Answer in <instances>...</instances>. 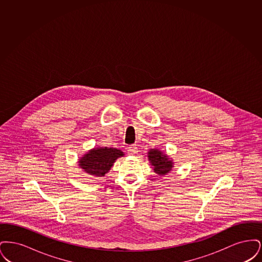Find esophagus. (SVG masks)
Returning <instances> with one entry per match:
<instances>
[{"label":"esophagus","instance_id":"34e87169","mask_svg":"<svg viewBox=\"0 0 262 262\" xmlns=\"http://www.w3.org/2000/svg\"><path fill=\"white\" fill-rule=\"evenodd\" d=\"M137 152H138V148L136 145H129L127 147V153L129 155H136V154H137Z\"/></svg>","mask_w":262,"mask_h":262}]
</instances>
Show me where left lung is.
Returning <instances> with one entry per match:
<instances>
[{
  "mask_svg": "<svg viewBox=\"0 0 262 262\" xmlns=\"http://www.w3.org/2000/svg\"><path fill=\"white\" fill-rule=\"evenodd\" d=\"M147 157L155 174L164 176L170 173L174 168L172 158H169V155L158 148L148 150Z\"/></svg>",
  "mask_w": 262,
  "mask_h": 262,
  "instance_id": "1",
  "label": "left lung"
}]
</instances>
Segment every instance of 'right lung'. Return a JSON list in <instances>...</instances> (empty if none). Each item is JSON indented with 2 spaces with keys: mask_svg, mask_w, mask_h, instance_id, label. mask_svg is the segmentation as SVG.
Instances as JSON below:
<instances>
[{
  "mask_svg": "<svg viewBox=\"0 0 262 262\" xmlns=\"http://www.w3.org/2000/svg\"><path fill=\"white\" fill-rule=\"evenodd\" d=\"M125 154L122 150L112 147H94L88 150L78 159V167L85 174L101 178L107 174L120 157Z\"/></svg>",
  "mask_w": 262,
  "mask_h": 262,
  "instance_id": "right-lung-1",
  "label": "right lung"
}]
</instances>
